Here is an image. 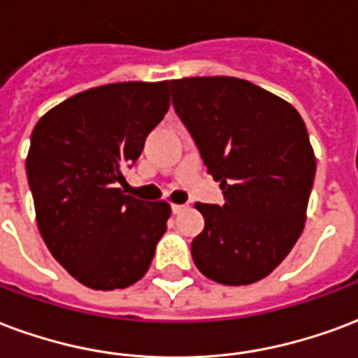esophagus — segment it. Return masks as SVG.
<instances>
[{"instance_id": "obj_1", "label": "esophagus", "mask_w": 358, "mask_h": 358, "mask_svg": "<svg viewBox=\"0 0 358 358\" xmlns=\"http://www.w3.org/2000/svg\"><path fill=\"white\" fill-rule=\"evenodd\" d=\"M182 210H186V205H172V213L180 214Z\"/></svg>"}]
</instances>
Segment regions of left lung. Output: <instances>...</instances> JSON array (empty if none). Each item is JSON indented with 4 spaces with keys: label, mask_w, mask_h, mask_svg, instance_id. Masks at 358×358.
I'll return each mask as SVG.
<instances>
[{
    "label": "left lung",
    "mask_w": 358,
    "mask_h": 358,
    "mask_svg": "<svg viewBox=\"0 0 358 358\" xmlns=\"http://www.w3.org/2000/svg\"><path fill=\"white\" fill-rule=\"evenodd\" d=\"M172 106L226 203L195 208L201 273L227 287L264 279L303 231L315 161L306 123L287 100L245 79H172Z\"/></svg>",
    "instance_id": "8db88e82"
}]
</instances>
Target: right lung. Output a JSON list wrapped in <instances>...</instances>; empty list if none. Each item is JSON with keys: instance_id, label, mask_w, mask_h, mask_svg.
<instances>
[{"instance_id": "obj_1", "label": "right lung", "mask_w": 358, "mask_h": 358, "mask_svg": "<svg viewBox=\"0 0 358 358\" xmlns=\"http://www.w3.org/2000/svg\"><path fill=\"white\" fill-rule=\"evenodd\" d=\"M169 106V81L102 85L55 106L34 127L26 174L39 233L85 287H131L152 264L171 205L136 199L119 184Z\"/></svg>"}]
</instances>
